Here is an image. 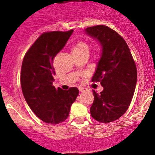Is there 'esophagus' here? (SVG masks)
I'll return each mask as SVG.
<instances>
[{
	"mask_svg": "<svg viewBox=\"0 0 155 155\" xmlns=\"http://www.w3.org/2000/svg\"><path fill=\"white\" fill-rule=\"evenodd\" d=\"M79 90H80V92H84L85 88H84L82 87H79Z\"/></svg>",
	"mask_w": 155,
	"mask_h": 155,
	"instance_id": "1",
	"label": "esophagus"
}]
</instances>
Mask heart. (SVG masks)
Listing matches in <instances>:
<instances>
[{"instance_id": "heart-1", "label": "heart", "mask_w": 155, "mask_h": 155, "mask_svg": "<svg viewBox=\"0 0 155 155\" xmlns=\"http://www.w3.org/2000/svg\"><path fill=\"white\" fill-rule=\"evenodd\" d=\"M84 51H89V47L87 43H85L84 42H82V41L76 42L72 48V52H81Z\"/></svg>"}]
</instances>
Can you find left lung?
Masks as SVG:
<instances>
[{
  "instance_id": "obj_1",
  "label": "left lung",
  "mask_w": 155,
  "mask_h": 155,
  "mask_svg": "<svg viewBox=\"0 0 155 155\" xmlns=\"http://www.w3.org/2000/svg\"><path fill=\"white\" fill-rule=\"evenodd\" d=\"M84 31L101 47L92 81H99L104 89L101 94L92 92L94 101L90 113L97 121L112 122L120 118L131 103L137 68L127 43L116 31L106 25H95Z\"/></svg>"
}]
</instances>
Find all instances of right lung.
I'll list each match as a JSON object with an SVG mask.
<instances>
[{"label": "right lung", "mask_w": 155, "mask_h": 155, "mask_svg": "<svg viewBox=\"0 0 155 155\" xmlns=\"http://www.w3.org/2000/svg\"><path fill=\"white\" fill-rule=\"evenodd\" d=\"M73 30L42 34L23 58L21 85L23 96L33 113L48 124L64 121L79 95L77 87L68 91L53 86L54 56L65 47Z\"/></svg>", "instance_id": "obj_1"}]
</instances>
